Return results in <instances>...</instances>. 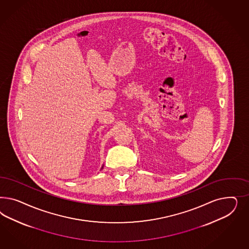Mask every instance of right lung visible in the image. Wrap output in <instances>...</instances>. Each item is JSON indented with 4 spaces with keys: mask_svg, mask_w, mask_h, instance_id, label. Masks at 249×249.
<instances>
[{
    "mask_svg": "<svg viewBox=\"0 0 249 249\" xmlns=\"http://www.w3.org/2000/svg\"><path fill=\"white\" fill-rule=\"evenodd\" d=\"M102 168H103V167H102Z\"/></svg>",
    "mask_w": 249,
    "mask_h": 249,
    "instance_id": "1",
    "label": "right lung"
}]
</instances>
